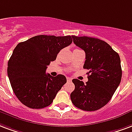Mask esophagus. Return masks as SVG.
I'll use <instances>...</instances> for the list:
<instances>
[{"instance_id": "1", "label": "esophagus", "mask_w": 132, "mask_h": 132, "mask_svg": "<svg viewBox=\"0 0 132 132\" xmlns=\"http://www.w3.org/2000/svg\"><path fill=\"white\" fill-rule=\"evenodd\" d=\"M67 81H68L69 82H71V81H72V78H69V77H68V78H67Z\"/></svg>"}]
</instances>
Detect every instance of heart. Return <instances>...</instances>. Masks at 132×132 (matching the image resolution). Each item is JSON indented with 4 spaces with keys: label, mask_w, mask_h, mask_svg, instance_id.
Masks as SVG:
<instances>
[{
    "label": "heart",
    "mask_w": 132,
    "mask_h": 132,
    "mask_svg": "<svg viewBox=\"0 0 132 132\" xmlns=\"http://www.w3.org/2000/svg\"><path fill=\"white\" fill-rule=\"evenodd\" d=\"M76 50H78V49H76Z\"/></svg>",
    "instance_id": "obj_1"
}]
</instances>
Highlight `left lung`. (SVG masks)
Segmentation results:
<instances>
[{
	"label": "left lung",
	"instance_id": "8db88e82",
	"mask_svg": "<svg viewBox=\"0 0 132 132\" xmlns=\"http://www.w3.org/2000/svg\"><path fill=\"white\" fill-rule=\"evenodd\" d=\"M73 43L85 52L83 68L89 70L88 81L73 79L72 103L86 111H94L106 105L120 83V58L107 43L87 36H72Z\"/></svg>",
	"mask_w": 132,
	"mask_h": 132
}]
</instances>
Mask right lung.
<instances>
[{"instance_id":"right-lung-1","label":"right lung","mask_w":132,"mask_h":132,"mask_svg":"<svg viewBox=\"0 0 132 132\" xmlns=\"http://www.w3.org/2000/svg\"><path fill=\"white\" fill-rule=\"evenodd\" d=\"M72 42V36L40 35L16 45L7 63V76L14 94L24 105L40 109L52 103L66 78L61 74H47L46 69Z\"/></svg>"}]
</instances>
